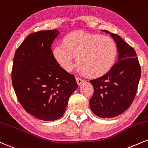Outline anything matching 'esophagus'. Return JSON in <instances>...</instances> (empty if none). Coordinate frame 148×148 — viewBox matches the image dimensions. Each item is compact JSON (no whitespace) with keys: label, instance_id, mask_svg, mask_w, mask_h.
I'll list each match as a JSON object with an SVG mask.
<instances>
[{"label":"esophagus","instance_id":"34e87169","mask_svg":"<svg viewBox=\"0 0 148 148\" xmlns=\"http://www.w3.org/2000/svg\"><path fill=\"white\" fill-rule=\"evenodd\" d=\"M76 83H78V85H81L82 83L84 82V80H83L82 79H81V78L79 77H76Z\"/></svg>","mask_w":148,"mask_h":148}]
</instances>
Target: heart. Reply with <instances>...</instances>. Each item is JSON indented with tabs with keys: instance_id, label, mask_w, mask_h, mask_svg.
Returning a JSON list of instances; mask_svg holds the SVG:
<instances>
[{
	"instance_id": "heart-1",
	"label": "heart",
	"mask_w": 148,
	"mask_h": 148,
	"mask_svg": "<svg viewBox=\"0 0 148 148\" xmlns=\"http://www.w3.org/2000/svg\"><path fill=\"white\" fill-rule=\"evenodd\" d=\"M118 49L112 38L98 34L76 31L67 34L62 45L53 48L52 55L65 71L72 70L76 57L78 67L92 78L106 74L114 64Z\"/></svg>"
}]
</instances>
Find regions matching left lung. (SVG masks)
<instances>
[{"instance_id": "8db88e82", "label": "left lung", "mask_w": 148, "mask_h": 148, "mask_svg": "<svg viewBox=\"0 0 148 148\" xmlns=\"http://www.w3.org/2000/svg\"><path fill=\"white\" fill-rule=\"evenodd\" d=\"M110 34L116 42L119 60L106 74L90 82L94 94L90 106L101 118L117 116L130 108L136 97L140 78V66L134 48L119 35Z\"/></svg>"}]
</instances>
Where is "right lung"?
<instances>
[{"label": "right lung", "instance_id": "1", "mask_svg": "<svg viewBox=\"0 0 148 148\" xmlns=\"http://www.w3.org/2000/svg\"><path fill=\"white\" fill-rule=\"evenodd\" d=\"M56 29L29 34L18 47L12 70L18 100L27 113L49 121L61 117L69 98L78 88L74 74L60 66L51 46Z\"/></svg>", "mask_w": 148, "mask_h": 148}]
</instances>
